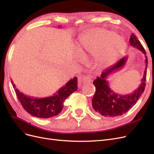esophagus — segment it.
Instances as JSON below:
<instances>
[{"label": "esophagus", "instance_id": "obj_1", "mask_svg": "<svg viewBox=\"0 0 154 154\" xmlns=\"http://www.w3.org/2000/svg\"><path fill=\"white\" fill-rule=\"evenodd\" d=\"M81 80L83 83H90L92 82V76L91 75H84L82 76Z\"/></svg>", "mask_w": 154, "mask_h": 154}]
</instances>
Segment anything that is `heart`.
I'll list each match as a JSON object with an SVG mask.
<instances>
[{
	"mask_svg": "<svg viewBox=\"0 0 154 154\" xmlns=\"http://www.w3.org/2000/svg\"><path fill=\"white\" fill-rule=\"evenodd\" d=\"M79 46L81 50L95 54L97 61L105 63L120 57L127 49V42L113 31L94 28L81 36ZM81 56L82 53H78V57Z\"/></svg>",
	"mask_w": 154,
	"mask_h": 154,
	"instance_id": "heart-1",
	"label": "heart"
}]
</instances>
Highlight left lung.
Here are the masks:
<instances>
[{"instance_id":"1","label":"left lung","mask_w":154,"mask_h":154,"mask_svg":"<svg viewBox=\"0 0 154 154\" xmlns=\"http://www.w3.org/2000/svg\"><path fill=\"white\" fill-rule=\"evenodd\" d=\"M130 43L132 47L146 55L145 50L143 48L141 42L138 40L136 35L133 33L130 36ZM146 67L144 71V75L141 80V84L139 87L132 93L125 95H120L115 92L110 88L107 78L115 71L123 68L127 61V57H124L119 61L110 67L106 68L102 72L100 77H97L93 82V84L96 87V92L93 96L92 105L93 109L96 112L105 117H116L122 116L130 110L136 103L139 97L141 96L145 87L146 78V69L148 59L145 56Z\"/></svg>"}]
</instances>
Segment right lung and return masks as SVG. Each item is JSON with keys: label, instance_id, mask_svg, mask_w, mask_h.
<instances>
[{"label": "right lung", "instance_id": "add662e5", "mask_svg": "<svg viewBox=\"0 0 154 154\" xmlns=\"http://www.w3.org/2000/svg\"><path fill=\"white\" fill-rule=\"evenodd\" d=\"M11 83L23 108L32 116L39 118H49L60 114L63 110L64 101L78 88V78L74 77L53 96L38 98L26 95L16 88L12 81Z\"/></svg>", "mask_w": 154, "mask_h": 154}]
</instances>
